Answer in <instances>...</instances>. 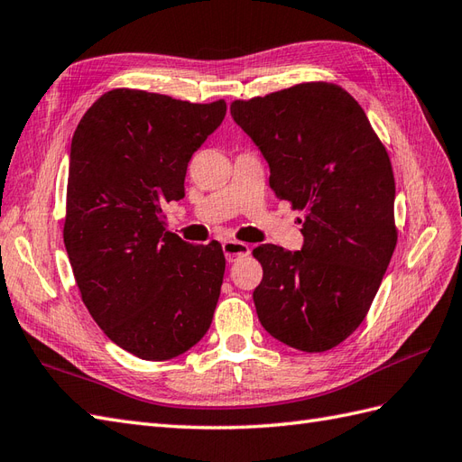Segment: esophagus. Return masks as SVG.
<instances>
[{"mask_svg":"<svg viewBox=\"0 0 462 462\" xmlns=\"http://www.w3.org/2000/svg\"><path fill=\"white\" fill-rule=\"evenodd\" d=\"M222 252L224 255H226L228 262H236V259L240 257H245L247 254H250V245L244 244V242H238V240H226L222 242Z\"/></svg>","mask_w":462,"mask_h":462,"instance_id":"obj_1","label":"esophagus"}]
</instances>
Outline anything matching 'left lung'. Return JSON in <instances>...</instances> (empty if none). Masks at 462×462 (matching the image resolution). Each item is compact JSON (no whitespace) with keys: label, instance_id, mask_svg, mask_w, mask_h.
<instances>
[{"label":"left lung","instance_id":"1","mask_svg":"<svg viewBox=\"0 0 462 462\" xmlns=\"http://www.w3.org/2000/svg\"><path fill=\"white\" fill-rule=\"evenodd\" d=\"M238 123L269 163V185L304 212L300 252L263 244L257 318L306 353L347 339L369 312L394 254V173L361 105L328 81L236 99Z\"/></svg>","mask_w":462,"mask_h":462}]
</instances>
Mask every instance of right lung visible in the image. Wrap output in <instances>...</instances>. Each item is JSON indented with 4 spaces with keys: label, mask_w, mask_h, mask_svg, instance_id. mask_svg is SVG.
<instances>
[{
    "label": "right lung",
    "mask_w": 462,
    "mask_h": 462,
    "mask_svg": "<svg viewBox=\"0 0 462 462\" xmlns=\"http://www.w3.org/2000/svg\"><path fill=\"white\" fill-rule=\"evenodd\" d=\"M226 115L118 88L81 116L69 150L64 245L81 300L105 336L146 361L191 349L210 328L224 277L218 242L165 230L185 197L187 163Z\"/></svg>",
    "instance_id": "right-lung-1"
}]
</instances>
